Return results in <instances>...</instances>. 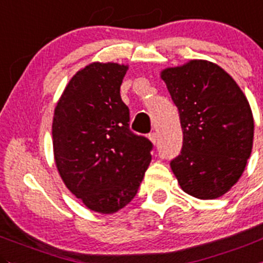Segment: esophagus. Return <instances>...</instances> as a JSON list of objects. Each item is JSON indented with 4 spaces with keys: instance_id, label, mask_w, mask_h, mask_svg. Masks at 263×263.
Returning <instances> with one entry per match:
<instances>
[{
    "instance_id": "1",
    "label": "esophagus",
    "mask_w": 263,
    "mask_h": 263,
    "mask_svg": "<svg viewBox=\"0 0 263 263\" xmlns=\"http://www.w3.org/2000/svg\"><path fill=\"white\" fill-rule=\"evenodd\" d=\"M148 138H149V141H151L154 144H156L157 141H159V136H157V133H155V132H154V133H149Z\"/></svg>"
}]
</instances>
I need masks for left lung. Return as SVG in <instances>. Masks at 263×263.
Instances as JSON below:
<instances>
[{
    "label": "left lung",
    "instance_id": "1",
    "mask_svg": "<svg viewBox=\"0 0 263 263\" xmlns=\"http://www.w3.org/2000/svg\"><path fill=\"white\" fill-rule=\"evenodd\" d=\"M161 79L178 108L183 132L172 171L186 194L217 199L239 181L251 156V106L234 79L212 62L166 68Z\"/></svg>",
    "mask_w": 263,
    "mask_h": 263
}]
</instances>
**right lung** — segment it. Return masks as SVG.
<instances>
[{
	"instance_id": "add662e5",
	"label": "right lung",
	"mask_w": 263,
	"mask_h": 263,
	"mask_svg": "<svg viewBox=\"0 0 263 263\" xmlns=\"http://www.w3.org/2000/svg\"><path fill=\"white\" fill-rule=\"evenodd\" d=\"M127 66L91 63L64 89L52 119L55 164L67 189L87 208L111 214L137 195L152 143L129 127L120 86Z\"/></svg>"
}]
</instances>
